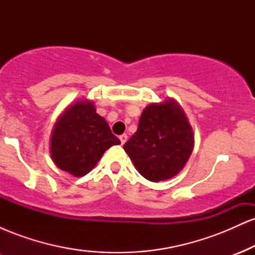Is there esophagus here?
Masks as SVG:
<instances>
[{
    "mask_svg": "<svg viewBox=\"0 0 255 255\" xmlns=\"http://www.w3.org/2000/svg\"><path fill=\"white\" fill-rule=\"evenodd\" d=\"M127 139H128V136H127V134H122V135H120V140H121V144L124 145L126 141H127Z\"/></svg>",
    "mask_w": 255,
    "mask_h": 255,
    "instance_id": "obj_1",
    "label": "esophagus"
}]
</instances>
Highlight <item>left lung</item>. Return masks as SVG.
Here are the masks:
<instances>
[{
    "label": "left lung",
    "mask_w": 255,
    "mask_h": 255,
    "mask_svg": "<svg viewBox=\"0 0 255 255\" xmlns=\"http://www.w3.org/2000/svg\"><path fill=\"white\" fill-rule=\"evenodd\" d=\"M192 128L174 99L150 104L137 130L124 145L137 171L152 182L168 180L183 168L193 150Z\"/></svg>",
    "instance_id": "obj_1"
}]
</instances>
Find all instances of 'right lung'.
<instances>
[{"mask_svg": "<svg viewBox=\"0 0 255 255\" xmlns=\"http://www.w3.org/2000/svg\"><path fill=\"white\" fill-rule=\"evenodd\" d=\"M107 121L96 113L92 102L71 105L55 125L51 135V157L61 170L84 176L103 153L120 145Z\"/></svg>", "mask_w": 255, "mask_h": 255, "instance_id": "obj_1", "label": "right lung"}]
</instances>
